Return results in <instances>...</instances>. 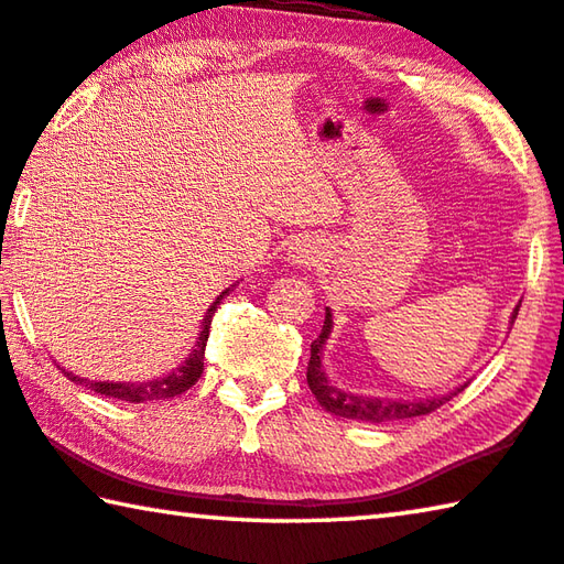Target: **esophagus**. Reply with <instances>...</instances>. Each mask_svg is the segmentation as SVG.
Segmentation results:
<instances>
[{"mask_svg":"<svg viewBox=\"0 0 564 564\" xmlns=\"http://www.w3.org/2000/svg\"><path fill=\"white\" fill-rule=\"evenodd\" d=\"M321 256V246L313 241V238H295L289 248V259L295 265H311L316 263Z\"/></svg>","mask_w":564,"mask_h":564,"instance_id":"1","label":"esophagus"}]
</instances>
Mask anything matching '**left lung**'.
Wrapping results in <instances>:
<instances>
[{"mask_svg": "<svg viewBox=\"0 0 564 564\" xmlns=\"http://www.w3.org/2000/svg\"><path fill=\"white\" fill-rule=\"evenodd\" d=\"M518 308L512 311V321L518 318ZM333 328V316L330 311L326 308V321H323V330L321 336L311 343V360H308V386L311 393L316 395V400L321 403V408H326L328 413L346 417V420H366V423H388V420H405V417H415V415H427L433 410L441 408L443 403H447L453 395L460 393V390L467 386H460L451 390V393L437 395V398H423V400H380V398H362V395H352V393H343L336 386L328 383L326 373H323L321 366V356H323V346L330 336Z\"/></svg>", "mask_w": 564, "mask_h": 564, "instance_id": "8db88e82", "label": "left lung"}]
</instances>
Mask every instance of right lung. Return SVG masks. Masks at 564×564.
Masks as SVG:
<instances>
[{
	"instance_id": "1",
	"label": "right lung",
	"mask_w": 564,
	"mask_h": 564,
	"mask_svg": "<svg viewBox=\"0 0 564 564\" xmlns=\"http://www.w3.org/2000/svg\"><path fill=\"white\" fill-rule=\"evenodd\" d=\"M228 291L231 289H226L212 305H208V311L204 316V328H202V333H198L196 346L188 352L184 366L171 370V373L164 378L144 380V383H109V380H99L97 383V380H84L79 376H74V373H69V370H62V373L79 386L87 383V388H91L94 393L117 398V400H127V403H147V400H166V398L186 393V390L194 386L204 373V350H206V340H208V328H212L214 313L228 295Z\"/></svg>"
}]
</instances>
